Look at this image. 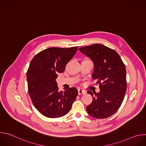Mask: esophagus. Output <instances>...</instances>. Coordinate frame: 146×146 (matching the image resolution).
Masks as SVG:
<instances>
[{"instance_id": "obj_1", "label": "esophagus", "mask_w": 146, "mask_h": 146, "mask_svg": "<svg viewBox=\"0 0 146 146\" xmlns=\"http://www.w3.org/2000/svg\"><path fill=\"white\" fill-rule=\"evenodd\" d=\"M78 95H81V94H82V95H84V94H86V91H84L82 90L79 89V90H78Z\"/></svg>"}]
</instances>
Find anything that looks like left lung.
I'll use <instances>...</instances> for the list:
<instances>
[{
	"instance_id": "1",
	"label": "left lung",
	"mask_w": 146,
	"mask_h": 146,
	"mask_svg": "<svg viewBox=\"0 0 146 146\" xmlns=\"http://www.w3.org/2000/svg\"><path fill=\"white\" fill-rule=\"evenodd\" d=\"M79 51L93 61L92 77L97 80L100 92L88 91L92 102L87 107V113L96 118H106L119 108L127 91L126 68L119 54L100 44L82 47Z\"/></svg>"
}]
</instances>
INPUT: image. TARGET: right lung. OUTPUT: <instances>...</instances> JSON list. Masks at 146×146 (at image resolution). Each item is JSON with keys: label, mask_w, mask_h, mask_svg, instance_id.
<instances>
[{"label": "right lung", "mask_w": 146, "mask_h": 146, "mask_svg": "<svg viewBox=\"0 0 146 146\" xmlns=\"http://www.w3.org/2000/svg\"><path fill=\"white\" fill-rule=\"evenodd\" d=\"M77 49L48 48L37 54L31 62L27 73L28 93L34 106L47 117L58 118L68 114L78 95L74 87L59 91L55 80L58 73L65 71Z\"/></svg>", "instance_id": "obj_1"}]
</instances>
